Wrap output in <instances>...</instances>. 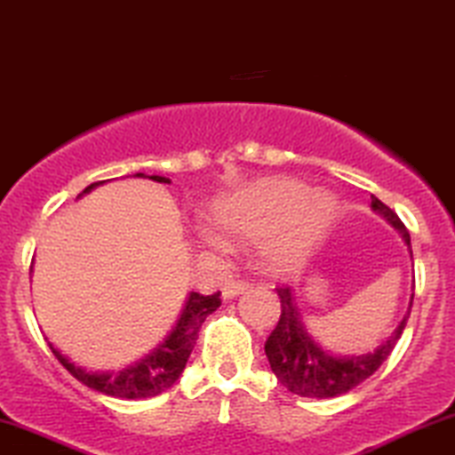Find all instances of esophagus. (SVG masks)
<instances>
[{"label":"esophagus","mask_w":455,"mask_h":455,"mask_svg":"<svg viewBox=\"0 0 455 455\" xmlns=\"http://www.w3.org/2000/svg\"><path fill=\"white\" fill-rule=\"evenodd\" d=\"M245 290H248V283L245 282H237V280H231L228 283H224L222 288V299L224 300H231L235 297H239V294H243Z\"/></svg>","instance_id":"esophagus-1"}]
</instances>
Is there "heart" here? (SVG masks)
I'll list each match as a JSON object with an SVG mask.
<instances>
[{"label": "heart", "instance_id": "obj_1", "mask_svg": "<svg viewBox=\"0 0 455 455\" xmlns=\"http://www.w3.org/2000/svg\"><path fill=\"white\" fill-rule=\"evenodd\" d=\"M337 213V196L288 175H269L218 196L207 220L199 227V242L224 250L227 239H254L259 265L273 275L300 269Z\"/></svg>", "mask_w": 455, "mask_h": 455}]
</instances>
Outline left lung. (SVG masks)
I'll use <instances>...</instances> for the list:
<instances>
[{
	"instance_id": "left-lung-1",
	"label": "left lung",
	"mask_w": 455,
	"mask_h": 455,
	"mask_svg": "<svg viewBox=\"0 0 455 455\" xmlns=\"http://www.w3.org/2000/svg\"><path fill=\"white\" fill-rule=\"evenodd\" d=\"M371 210L379 213L390 227L401 233L403 242L407 245L409 254H411V237H409L401 218L390 207L381 204L377 196H371ZM277 294L282 299V315L269 339H267L265 354L269 358L271 371L275 373L277 381L292 394L307 398L339 396V394H346L352 387L363 384L364 379H369L386 363L396 341L401 339L413 303L411 297L407 315L403 317L401 324L394 328L392 335L381 346L364 354H335L331 349L322 347L311 337L292 290L277 288Z\"/></svg>"
}]
</instances>
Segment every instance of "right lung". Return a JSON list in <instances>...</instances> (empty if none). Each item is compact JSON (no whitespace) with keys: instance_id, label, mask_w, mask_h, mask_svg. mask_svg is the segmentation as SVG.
I'll use <instances>...</instances> for the list:
<instances>
[{"instance_id":"add662e5","label":"right lung","mask_w":455,"mask_h":455,"mask_svg":"<svg viewBox=\"0 0 455 455\" xmlns=\"http://www.w3.org/2000/svg\"><path fill=\"white\" fill-rule=\"evenodd\" d=\"M133 178H148L158 184L172 182V180L163 178V175L135 173ZM101 184L103 182L86 186V188L78 195V199L92 193V190ZM220 292H213L210 297H204V294L199 292H190L188 297H186L182 314H180L175 326L169 331V335L163 339L152 352L141 355L135 363L123 366V369L92 371L74 363V360H69L68 355L59 352L52 343L51 349L59 358V363H61L76 379L82 381L84 386H89L91 390L108 394V396L114 398H124V401L150 398L165 392L167 387H172L175 381L180 379L186 363H188V355L193 352L196 339H199L201 324H204L207 315L220 307Z\"/></svg>"}]
</instances>
